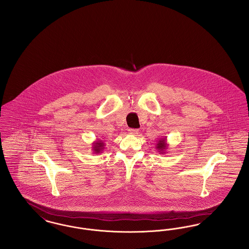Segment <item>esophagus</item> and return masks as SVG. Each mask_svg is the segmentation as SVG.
Listing matches in <instances>:
<instances>
[{
    "label": "esophagus",
    "mask_w": 249,
    "mask_h": 249,
    "mask_svg": "<svg viewBox=\"0 0 249 249\" xmlns=\"http://www.w3.org/2000/svg\"><path fill=\"white\" fill-rule=\"evenodd\" d=\"M129 132L130 134H137L138 133V130L137 129H129Z\"/></svg>",
    "instance_id": "esophagus-1"
}]
</instances>
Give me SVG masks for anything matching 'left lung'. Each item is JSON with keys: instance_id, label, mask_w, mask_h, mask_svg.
Listing matches in <instances>:
<instances>
[{"instance_id": "8db88e82", "label": "left lung", "mask_w": 249, "mask_h": 249, "mask_svg": "<svg viewBox=\"0 0 249 249\" xmlns=\"http://www.w3.org/2000/svg\"><path fill=\"white\" fill-rule=\"evenodd\" d=\"M167 137H163L161 139H160L157 144H156V148L158 150V152H160V154H164L166 153L165 150L168 147V143H167Z\"/></svg>"}]
</instances>
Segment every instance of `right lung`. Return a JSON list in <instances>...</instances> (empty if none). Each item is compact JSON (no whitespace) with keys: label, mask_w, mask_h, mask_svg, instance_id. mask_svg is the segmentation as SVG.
<instances>
[{"label":"right lung","mask_w":249,"mask_h":249,"mask_svg":"<svg viewBox=\"0 0 249 249\" xmlns=\"http://www.w3.org/2000/svg\"><path fill=\"white\" fill-rule=\"evenodd\" d=\"M104 148H105V142L102 140H97L94 142H92V150L95 154L102 153Z\"/></svg>","instance_id":"obj_1"}]
</instances>
